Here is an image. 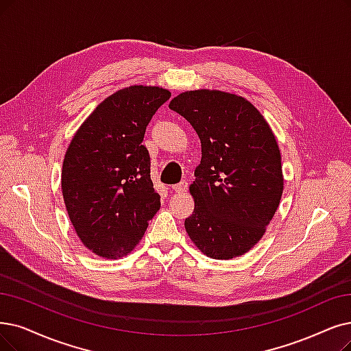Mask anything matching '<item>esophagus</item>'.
I'll return each mask as SVG.
<instances>
[{
	"label": "esophagus",
	"instance_id": "esophagus-1",
	"mask_svg": "<svg viewBox=\"0 0 351 351\" xmlns=\"http://www.w3.org/2000/svg\"><path fill=\"white\" fill-rule=\"evenodd\" d=\"M187 187H189V181L183 180V181H181V183L173 186V191H176V193H184L187 190Z\"/></svg>",
	"mask_w": 351,
	"mask_h": 351
}]
</instances>
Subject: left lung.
Returning <instances> with one entry per match:
<instances>
[{"label": "left lung", "mask_w": 351, "mask_h": 351, "mask_svg": "<svg viewBox=\"0 0 351 351\" xmlns=\"http://www.w3.org/2000/svg\"><path fill=\"white\" fill-rule=\"evenodd\" d=\"M202 141V161L190 186L194 212L184 226L204 255L232 259L265 233L281 200V152L261 112L245 97L189 90L170 102Z\"/></svg>", "instance_id": "obj_1"}]
</instances>
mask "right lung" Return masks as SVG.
<instances>
[{
  "label": "right lung",
  "mask_w": 351,
  "mask_h": 351,
  "mask_svg": "<svg viewBox=\"0 0 351 351\" xmlns=\"http://www.w3.org/2000/svg\"><path fill=\"white\" fill-rule=\"evenodd\" d=\"M171 93L130 86L108 96L80 125L62 170V191L73 228L97 256L128 255L161 206L151 181L147 125Z\"/></svg>",
  "instance_id": "1"
}]
</instances>
